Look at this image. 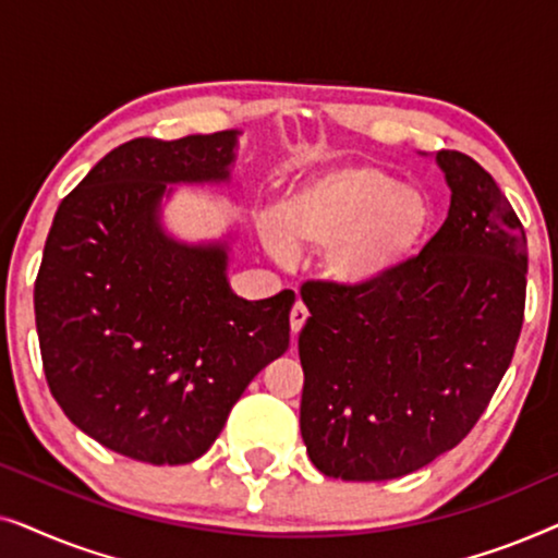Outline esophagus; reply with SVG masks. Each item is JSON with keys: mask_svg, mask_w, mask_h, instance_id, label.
Masks as SVG:
<instances>
[{"mask_svg": "<svg viewBox=\"0 0 558 558\" xmlns=\"http://www.w3.org/2000/svg\"><path fill=\"white\" fill-rule=\"evenodd\" d=\"M307 317H310L307 307H304L302 302H296L294 307H292V312H289V325H292V332H294V335L302 330L304 323H307Z\"/></svg>", "mask_w": 558, "mask_h": 558, "instance_id": "34e87169", "label": "esophagus"}]
</instances>
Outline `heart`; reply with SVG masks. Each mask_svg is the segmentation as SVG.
<instances>
[{
    "instance_id": "1",
    "label": "heart",
    "mask_w": 558,
    "mask_h": 558,
    "mask_svg": "<svg viewBox=\"0 0 558 558\" xmlns=\"http://www.w3.org/2000/svg\"><path fill=\"white\" fill-rule=\"evenodd\" d=\"M434 223L422 190L376 165H342L289 190L279 223L266 220L262 241L271 256H294V243L325 246V271L340 284H373L418 254Z\"/></svg>"
}]
</instances>
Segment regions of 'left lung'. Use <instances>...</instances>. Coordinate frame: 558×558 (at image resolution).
Masks as SVG:
<instances>
[{
	"mask_svg": "<svg viewBox=\"0 0 558 558\" xmlns=\"http://www.w3.org/2000/svg\"><path fill=\"white\" fill-rule=\"evenodd\" d=\"M447 220L391 277L307 281L300 429L327 477H403L460 445L513 361L525 310V231L475 159L437 151Z\"/></svg>",
	"mask_w": 558,
	"mask_h": 558,
	"instance_id": "1",
	"label": "left lung"
}]
</instances>
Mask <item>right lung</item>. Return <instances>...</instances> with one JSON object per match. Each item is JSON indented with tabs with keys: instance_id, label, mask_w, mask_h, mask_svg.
I'll return each mask as SVG.
<instances>
[{
	"instance_id": "add662e5",
	"label": "right lung",
	"mask_w": 558,
	"mask_h": 558,
	"mask_svg": "<svg viewBox=\"0 0 558 558\" xmlns=\"http://www.w3.org/2000/svg\"><path fill=\"white\" fill-rule=\"evenodd\" d=\"M235 132L111 149L58 205L35 281L52 399L113 452L185 464L210 449L233 403L287 353L294 292H231L223 243L187 246L159 226L174 182H226Z\"/></svg>"
}]
</instances>
